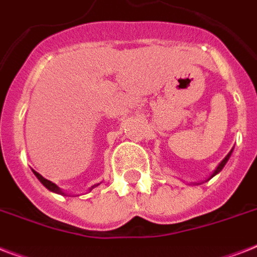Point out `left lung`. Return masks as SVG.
I'll use <instances>...</instances> for the list:
<instances>
[{
    "label": "left lung",
    "mask_w": 257,
    "mask_h": 257,
    "mask_svg": "<svg viewBox=\"0 0 257 257\" xmlns=\"http://www.w3.org/2000/svg\"><path fill=\"white\" fill-rule=\"evenodd\" d=\"M232 152H233V148H232V149H231V151H229V153H228L227 156L224 157L223 160H221V163H220V164H219V165H217V167H216V169H215V171L212 172V175H211V176H209V177H208V179H207V180H205V181H208V180H211V179H212V177H213V176H216V175H217V173H220V172H221V169H223V168H224V165L227 164V161H228V160H229V157H231ZM195 184H196V185H197V184H199V183H195ZM200 184H203V183H200Z\"/></svg>",
    "instance_id": "left-lung-1"
}]
</instances>
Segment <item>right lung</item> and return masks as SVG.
Instances as JSON below:
<instances>
[{"label": "right lung", "instance_id": "right-lung-1", "mask_svg": "<svg viewBox=\"0 0 257 257\" xmlns=\"http://www.w3.org/2000/svg\"><path fill=\"white\" fill-rule=\"evenodd\" d=\"M33 173H34V176H36V177H37V179L40 180V181H41L42 185H44V187H45V188H48V189H49V191L54 192V193H58V195H64V196H66L65 193H64V192H62L61 188L58 187V185H56V184L52 183V181H49V180H46L45 177H42V176L40 175V173H38V172L33 171ZM97 185H98V184H96V185H93V187L90 188V189H89V191H92L93 188L97 187Z\"/></svg>", "mask_w": 257, "mask_h": 257}]
</instances>
